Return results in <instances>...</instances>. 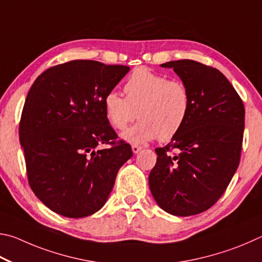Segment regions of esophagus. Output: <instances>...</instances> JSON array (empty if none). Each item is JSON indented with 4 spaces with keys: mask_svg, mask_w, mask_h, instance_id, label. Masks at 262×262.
Returning a JSON list of instances; mask_svg holds the SVG:
<instances>
[{
    "mask_svg": "<svg viewBox=\"0 0 262 262\" xmlns=\"http://www.w3.org/2000/svg\"><path fill=\"white\" fill-rule=\"evenodd\" d=\"M143 149L140 147V146H137V145H132V152H134L135 154H137V153H139L140 150Z\"/></svg>",
    "mask_w": 262,
    "mask_h": 262,
    "instance_id": "34e87169",
    "label": "esophagus"
}]
</instances>
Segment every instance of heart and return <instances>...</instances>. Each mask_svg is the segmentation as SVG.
Wrapping results in <instances>:
<instances>
[{"label":"heart","instance_id":"1","mask_svg":"<svg viewBox=\"0 0 262 262\" xmlns=\"http://www.w3.org/2000/svg\"><path fill=\"white\" fill-rule=\"evenodd\" d=\"M123 90L125 98L109 92L103 108L108 122L118 131L134 122L138 112L140 121L122 135L130 143L144 144L159 137L162 141L171 140L190 116L191 93L183 81L169 80L141 67L131 73Z\"/></svg>","mask_w":262,"mask_h":262}]
</instances>
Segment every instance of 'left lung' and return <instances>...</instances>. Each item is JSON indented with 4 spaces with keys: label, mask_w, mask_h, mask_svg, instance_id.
Returning a JSON list of instances; mask_svg holds the SVG:
<instances>
[{
    "label": "left lung",
    "mask_w": 262,
    "mask_h": 262,
    "mask_svg": "<svg viewBox=\"0 0 262 262\" xmlns=\"http://www.w3.org/2000/svg\"><path fill=\"white\" fill-rule=\"evenodd\" d=\"M173 69L192 99L180 134L155 149L157 164L149 189L167 213L190 216L221 198L241 161L245 108L241 96L217 69L192 59L161 64ZM179 150L173 154V149Z\"/></svg>",
    "instance_id": "obj_1"
}]
</instances>
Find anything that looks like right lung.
I'll return each instance as SVG.
<instances>
[{
  "label": "right lung",
  "instance_id": "1",
  "mask_svg": "<svg viewBox=\"0 0 262 262\" xmlns=\"http://www.w3.org/2000/svg\"><path fill=\"white\" fill-rule=\"evenodd\" d=\"M130 68L75 59L36 78L19 123L27 180L49 209L79 219L102 207L117 172L132 157L117 140L103 100ZM110 147L100 150V144Z\"/></svg>",
  "mask_w": 262,
  "mask_h": 262
}]
</instances>
